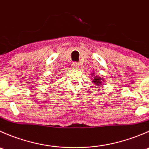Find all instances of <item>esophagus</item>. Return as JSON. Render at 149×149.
Wrapping results in <instances>:
<instances>
[{"label":"esophagus","instance_id":"esophagus-1","mask_svg":"<svg viewBox=\"0 0 149 149\" xmlns=\"http://www.w3.org/2000/svg\"><path fill=\"white\" fill-rule=\"evenodd\" d=\"M72 65H73V67L75 68H77L79 67V63L77 62H74L72 64Z\"/></svg>","mask_w":149,"mask_h":149}]
</instances>
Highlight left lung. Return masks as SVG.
Instances as JSON below:
<instances>
[{"instance_id":"left-lung-1","label":"left lung","mask_w":149,"mask_h":149,"mask_svg":"<svg viewBox=\"0 0 149 149\" xmlns=\"http://www.w3.org/2000/svg\"><path fill=\"white\" fill-rule=\"evenodd\" d=\"M92 81L93 83L95 84L96 86L102 85L103 83L102 79L101 77H100V76H95V77H94V79H93Z\"/></svg>"}]
</instances>
